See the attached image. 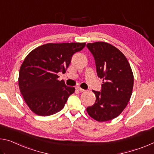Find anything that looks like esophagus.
<instances>
[{
  "mask_svg": "<svg viewBox=\"0 0 154 154\" xmlns=\"http://www.w3.org/2000/svg\"><path fill=\"white\" fill-rule=\"evenodd\" d=\"M76 90H78V91H79V92H84L85 91V90L82 89V88H79V87H77L76 88Z\"/></svg>",
  "mask_w": 154,
  "mask_h": 154,
  "instance_id": "34e87169",
  "label": "esophagus"
}]
</instances>
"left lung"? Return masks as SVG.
Returning a JSON list of instances; mask_svg holds the SVG:
<instances>
[{
    "label": "left lung",
    "instance_id": "1",
    "mask_svg": "<svg viewBox=\"0 0 154 154\" xmlns=\"http://www.w3.org/2000/svg\"><path fill=\"white\" fill-rule=\"evenodd\" d=\"M86 46L94 56L97 75L103 79L101 92L92 90L96 101L86 111L97 121L112 120L130 101L134 86L132 70L123 53L110 44L96 42Z\"/></svg>",
    "mask_w": 154,
    "mask_h": 154
}]
</instances>
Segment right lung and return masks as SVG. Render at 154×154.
<instances>
[{"mask_svg":"<svg viewBox=\"0 0 154 154\" xmlns=\"http://www.w3.org/2000/svg\"><path fill=\"white\" fill-rule=\"evenodd\" d=\"M85 42L48 43L34 48L22 64L18 86L25 103L33 113L46 116L64 108L74 87L58 80V72L66 71L72 56Z\"/></svg>","mask_w":154,"mask_h":154,"instance_id":"obj_1","label":"right lung"}]
</instances>
